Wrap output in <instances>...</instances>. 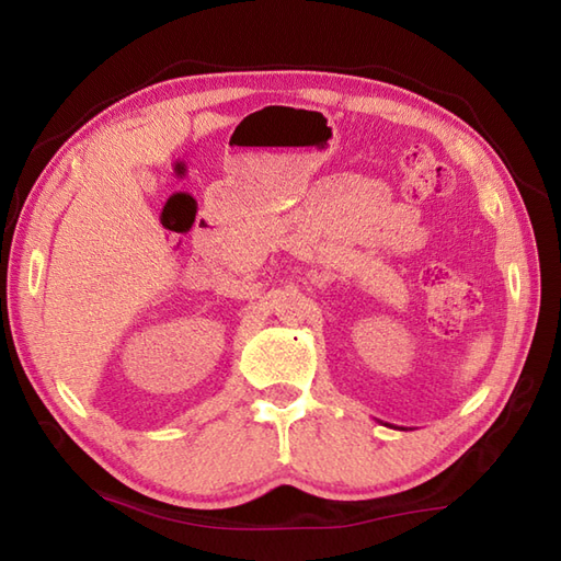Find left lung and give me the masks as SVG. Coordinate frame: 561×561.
I'll return each mask as SVG.
<instances>
[{"label": "left lung", "instance_id": "1", "mask_svg": "<svg viewBox=\"0 0 561 561\" xmlns=\"http://www.w3.org/2000/svg\"><path fill=\"white\" fill-rule=\"evenodd\" d=\"M401 430H403V427H401Z\"/></svg>", "mask_w": 561, "mask_h": 561}]
</instances>
